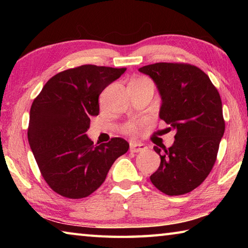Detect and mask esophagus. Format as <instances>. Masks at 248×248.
I'll return each mask as SVG.
<instances>
[{"mask_svg": "<svg viewBox=\"0 0 248 248\" xmlns=\"http://www.w3.org/2000/svg\"><path fill=\"white\" fill-rule=\"evenodd\" d=\"M146 149L145 144L143 143H138V142H130V151L134 153L141 152V151H144Z\"/></svg>", "mask_w": 248, "mask_h": 248, "instance_id": "1", "label": "esophagus"}]
</instances>
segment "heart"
<instances>
[{
	"label": "heart",
	"instance_id": "obj_1",
	"mask_svg": "<svg viewBox=\"0 0 248 248\" xmlns=\"http://www.w3.org/2000/svg\"><path fill=\"white\" fill-rule=\"evenodd\" d=\"M137 81H139V79H137ZM134 130H136V124H129L124 127V131L128 133H133Z\"/></svg>",
	"mask_w": 248,
	"mask_h": 248
}]
</instances>
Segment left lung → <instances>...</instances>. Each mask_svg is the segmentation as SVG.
Instances as JSON below:
<instances>
[{"mask_svg":"<svg viewBox=\"0 0 248 248\" xmlns=\"http://www.w3.org/2000/svg\"><path fill=\"white\" fill-rule=\"evenodd\" d=\"M139 72L153 79L162 100L159 118L176 132L170 148L154 146L161 164L150 179L169 196L187 194L203 182L217 159L225 128L219 92L190 64L159 62Z\"/></svg>","mask_w":248,"mask_h":248,"instance_id":"8db88e82","label":"left lung"}]
</instances>
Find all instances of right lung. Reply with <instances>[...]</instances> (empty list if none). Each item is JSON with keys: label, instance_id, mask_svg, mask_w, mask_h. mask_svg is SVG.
<instances>
[{"label": "right lung", "instance_id": "add662e5", "mask_svg": "<svg viewBox=\"0 0 248 248\" xmlns=\"http://www.w3.org/2000/svg\"><path fill=\"white\" fill-rule=\"evenodd\" d=\"M125 69L81 65L54 75L32 102L28 142L41 175L52 190L71 199L90 196L102 185L129 143L112 138L94 144L86 134L99 114L102 92Z\"/></svg>", "mask_w": 248, "mask_h": 248}]
</instances>
